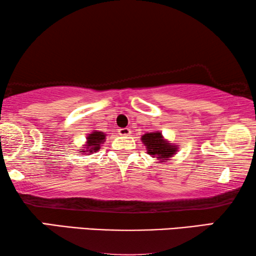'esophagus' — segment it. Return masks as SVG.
<instances>
[{"label":"esophagus","instance_id":"1","mask_svg":"<svg viewBox=\"0 0 256 256\" xmlns=\"http://www.w3.org/2000/svg\"><path fill=\"white\" fill-rule=\"evenodd\" d=\"M118 133L123 136H128L131 134V130H130L128 128H123L118 130Z\"/></svg>","mask_w":256,"mask_h":256}]
</instances>
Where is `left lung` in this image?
I'll use <instances>...</instances> for the list:
<instances>
[{"label":"left lung","mask_w":256,"mask_h":256,"mask_svg":"<svg viewBox=\"0 0 256 256\" xmlns=\"http://www.w3.org/2000/svg\"><path fill=\"white\" fill-rule=\"evenodd\" d=\"M141 141L147 148L148 155L156 157L162 162L168 160L176 154L178 146L166 141L160 132H149L141 136Z\"/></svg>","instance_id":"1"}]
</instances>
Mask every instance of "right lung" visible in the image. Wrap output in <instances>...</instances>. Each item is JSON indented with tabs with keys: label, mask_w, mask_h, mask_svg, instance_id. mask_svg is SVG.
<instances>
[{
	"label": "right lung",
	"mask_w": 256,
	"mask_h": 256,
	"mask_svg": "<svg viewBox=\"0 0 256 256\" xmlns=\"http://www.w3.org/2000/svg\"><path fill=\"white\" fill-rule=\"evenodd\" d=\"M88 141H86V144H85V149H80V152H98L100 149V144L104 142V140H106V134H104V132L101 131H93L92 133L88 136Z\"/></svg>",
	"instance_id": "1"
}]
</instances>
